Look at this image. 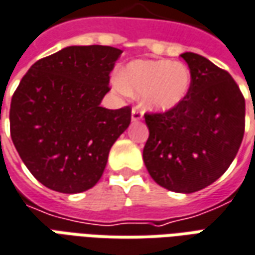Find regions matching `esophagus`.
Wrapping results in <instances>:
<instances>
[{
  "label": "esophagus",
  "mask_w": 255,
  "mask_h": 255,
  "mask_svg": "<svg viewBox=\"0 0 255 255\" xmlns=\"http://www.w3.org/2000/svg\"><path fill=\"white\" fill-rule=\"evenodd\" d=\"M142 117H143V112H142V109H140L139 106H133L132 113H131L132 122H139Z\"/></svg>",
  "instance_id": "1"
}]
</instances>
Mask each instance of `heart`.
<instances>
[{
	"label": "heart",
	"instance_id": "heart-1",
	"mask_svg": "<svg viewBox=\"0 0 255 255\" xmlns=\"http://www.w3.org/2000/svg\"><path fill=\"white\" fill-rule=\"evenodd\" d=\"M113 84L122 94H143V102L150 109L168 110L179 105L188 95L190 72L179 62L135 60Z\"/></svg>",
	"mask_w": 255,
	"mask_h": 255
}]
</instances>
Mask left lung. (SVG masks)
Segmentation results:
<instances>
[{"label": "left lung", "instance_id": "8db88e82", "mask_svg": "<svg viewBox=\"0 0 255 255\" xmlns=\"http://www.w3.org/2000/svg\"><path fill=\"white\" fill-rule=\"evenodd\" d=\"M190 72L186 98L172 109L145 113L143 161L165 189L192 193L229 168L245 135L246 103L232 76L202 55H181Z\"/></svg>", "mask_w": 255, "mask_h": 255}]
</instances>
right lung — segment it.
<instances>
[{"mask_svg":"<svg viewBox=\"0 0 255 255\" xmlns=\"http://www.w3.org/2000/svg\"><path fill=\"white\" fill-rule=\"evenodd\" d=\"M122 49L67 47L37 60L10 101V138L44 186L80 193L101 179L112 145L131 123V108L99 103Z\"/></svg>","mask_w":255,"mask_h":255,"instance_id":"right-lung-1","label":"right lung"}]
</instances>
